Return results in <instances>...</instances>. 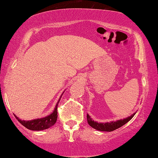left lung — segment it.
Segmentation results:
<instances>
[{
    "instance_id": "8db88e82",
    "label": "left lung",
    "mask_w": 158,
    "mask_h": 158,
    "mask_svg": "<svg viewBox=\"0 0 158 158\" xmlns=\"http://www.w3.org/2000/svg\"><path fill=\"white\" fill-rule=\"evenodd\" d=\"M136 113L132 114L130 116L126 118L120 119V120H117L115 121H110V122H106V123H98L97 121H95L91 118L90 115L87 114V123L90 125L91 127L95 129V130L98 131H103V132H112L117 129L120 128L125 123H127L128 121H130L132 117L135 115Z\"/></svg>"
}]
</instances>
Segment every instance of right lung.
I'll return each mask as SVG.
<instances>
[{
  "mask_svg": "<svg viewBox=\"0 0 158 158\" xmlns=\"http://www.w3.org/2000/svg\"><path fill=\"white\" fill-rule=\"evenodd\" d=\"M64 94V92L62 93V94ZM62 94L61 95L60 99L58 100L57 103H56V106L54 111L52 112L51 114H49L47 116L40 118H35L33 120H29V121H25L20 119L18 116L15 115V118L18 119V121L20 122L23 126L28 129L30 130H34V131H40V130H44L46 129H48L49 127H52L55 123L56 122V119H57V107L58 104L60 102V98L62 97Z\"/></svg>",
  "mask_w": 158,
  "mask_h": 158,
  "instance_id": "right-lung-1",
  "label": "right lung"
}]
</instances>
